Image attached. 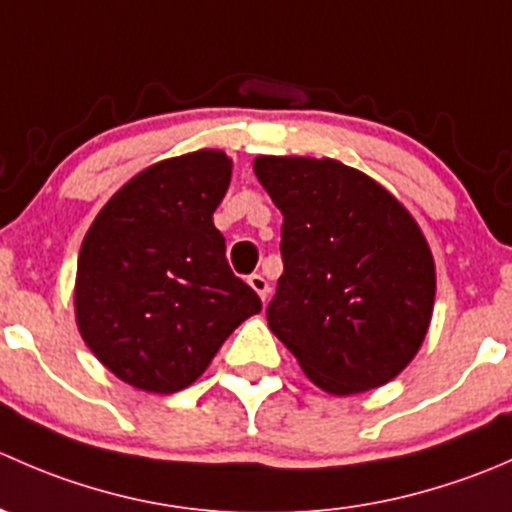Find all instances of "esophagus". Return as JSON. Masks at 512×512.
I'll list each match as a JSON object with an SVG mask.
<instances>
[{
  "label": "esophagus",
  "mask_w": 512,
  "mask_h": 512,
  "mask_svg": "<svg viewBox=\"0 0 512 512\" xmlns=\"http://www.w3.org/2000/svg\"><path fill=\"white\" fill-rule=\"evenodd\" d=\"M247 282H250V287L255 289L257 294L262 297V302H267V297H270V285H267V280L262 275H250L247 277Z\"/></svg>",
  "instance_id": "obj_1"
}]
</instances>
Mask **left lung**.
Masks as SVG:
<instances>
[{"label": "left lung", "mask_w": 512, "mask_h": 512, "mask_svg": "<svg viewBox=\"0 0 512 512\" xmlns=\"http://www.w3.org/2000/svg\"><path fill=\"white\" fill-rule=\"evenodd\" d=\"M282 223L267 322L329 394L376 389L414 359L433 312V257L404 205L332 158H255Z\"/></svg>", "instance_id": "1"}]
</instances>
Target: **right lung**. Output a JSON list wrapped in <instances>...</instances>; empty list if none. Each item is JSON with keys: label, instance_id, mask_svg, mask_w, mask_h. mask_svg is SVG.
<instances>
[{"label": "right lung", "instance_id": "add662e5", "mask_svg": "<svg viewBox=\"0 0 512 512\" xmlns=\"http://www.w3.org/2000/svg\"><path fill=\"white\" fill-rule=\"evenodd\" d=\"M230 175L223 151L160 160L128 180L86 232L76 322L98 361L136 389L190 386L262 309L227 265L213 223Z\"/></svg>", "mask_w": 512, "mask_h": 512}]
</instances>
